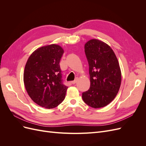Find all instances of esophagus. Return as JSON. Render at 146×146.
Listing matches in <instances>:
<instances>
[{
    "label": "esophagus",
    "instance_id": "1",
    "mask_svg": "<svg viewBox=\"0 0 146 146\" xmlns=\"http://www.w3.org/2000/svg\"><path fill=\"white\" fill-rule=\"evenodd\" d=\"M77 78H76L75 80L72 81V82H71V83H72V84H76V83H77Z\"/></svg>",
    "mask_w": 146,
    "mask_h": 146
}]
</instances>
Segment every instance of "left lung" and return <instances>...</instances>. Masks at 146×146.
Instances as JSON below:
<instances>
[{
    "instance_id": "1",
    "label": "left lung",
    "mask_w": 146,
    "mask_h": 146,
    "mask_svg": "<svg viewBox=\"0 0 146 146\" xmlns=\"http://www.w3.org/2000/svg\"><path fill=\"white\" fill-rule=\"evenodd\" d=\"M89 64L90 88L82 93L85 103L91 107H105L116 98L121 84V71L117 57L105 42L92 39L85 44Z\"/></svg>"
}]
</instances>
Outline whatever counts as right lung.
Wrapping results in <instances>:
<instances>
[{
    "instance_id": "add662e5",
    "label": "right lung",
    "mask_w": 146,
    "mask_h": 146,
    "mask_svg": "<svg viewBox=\"0 0 146 146\" xmlns=\"http://www.w3.org/2000/svg\"><path fill=\"white\" fill-rule=\"evenodd\" d=\"M63 53V48L55 44L39 47L25 66L26 91L35 103L45 108L56 107L65 98L68 86L62 82L60 67Z\"/></svg>"
}]
</instances>
